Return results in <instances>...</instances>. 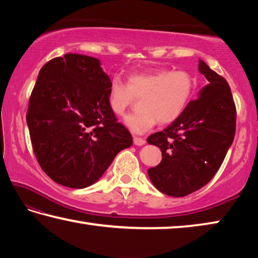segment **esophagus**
<instances>
[{
  "mask_svg": "<svg viewBox=\"0 0 258 258\" xmlns=\"http://www.w3.org/2000/svg\"><path fill=\"white\" fill-rule=\"evenodd\" d=\"M133 141H134L135 146H143L146 143V140L142 138H134Z\"/></svg>",
  "mask_w": 258,
  "mask_h": 258,
  "instance_id": "obj_1",
  "label": "esophagus"
}]
</instances>
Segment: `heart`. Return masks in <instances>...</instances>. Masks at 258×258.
I'll list each match as a JSON object with an SVG mask.
<instances>
[{"label":"heart","instance_id":"1","mask_svg":"<svg viewBox=\"0 0 258 258\" xmlns=\"http://www.w3.org/2000/svg\"><path fill=\"white\" fill-rule=\"evenodd\" d=\"M195 91V78L186 71L161 68L152 72L133 73L127 84L112 78L108 91V103L116 115L124 113L140 99L141 110L124 117V124L134 134H143L159 121L166 125L175 121L189 103Z\"/></svg>","mask_w":258,"mask_h":258}]
</instances>
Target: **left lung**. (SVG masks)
I'll use <instances>...</instances> for the list:
<instances>
[{"instance_id": "obj_1", "label": "left lung", "mask_w": 258, "mask_h": 258, "mask_svg": "<svg viewBox=\"0 0 258 258\" xmlns=\"http://www.w3.org/2000/svg\"><path fill=\"white\" fill-rule=\"evenodd\" d=\"M206 85L178 118L147 139L161 150L160 164L148 169L152 184L171 197L206 185L225 158L235 134V104L223 77L199 60Z\"/></svg>"}]
</instances>
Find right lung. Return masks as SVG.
Segmentation results:
<instances>
[{
    "instance_id": "add662e5",
    "label": "right lung",
    "mask_w": 258,
    "mask_h": 258,
    "mask_svg": "<svg viewBox=\"0 0 258 258\" xmlns=\"http://www.w3.org/2000/svg\"><path fill=\"white\" fill-rule=\"evenodd\" d=\"M110 82L99 59L76 53L50 60L38 73L26 119L38 164L61 185H92L132 146L109 107Z\"/></svg>"
}]
</instances>
